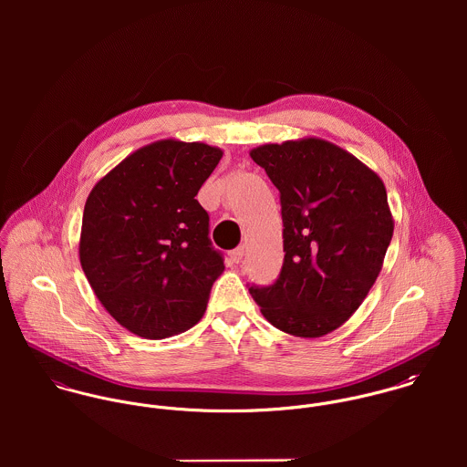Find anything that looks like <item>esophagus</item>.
Masks as SVG:
<instances>
[{"mask_svg": "<svg viewBox=\"0 0 467 467\" xmlns=\"http://www.w3.org/2000/svg\"><path fill=\"white\" fill-rule=\"evenodd\" d=\"M243 257H244V248H243V246H237L235 250L230 252V259H232V263H235V265H239V263L243 261Z\"/></svg>", "mask_w": 467, "mask_h": 467, "instance_id": "esophagus-1", "label": "esophagus"}]
</instances>
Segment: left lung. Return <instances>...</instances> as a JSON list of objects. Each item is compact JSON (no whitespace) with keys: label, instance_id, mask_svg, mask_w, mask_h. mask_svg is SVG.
I'll return each mask as SVG.
<instances>
[{"label":"left lung","instance_id":"1","mask_svg":"<svg viewBox=\"0 0 467 467\" xmlns=\"http://www.w3.org/2000/svg\"><path fill=\"white\" fill-rule=\"evenodd\" d=\"M280 192L284 265L269 287H250L267 322L320 337L343 326L374 285L394 235L383 180L317 136L250 150Z\"/></svg>","mask_w":467,"mask_h":467}]
</instances>
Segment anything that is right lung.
<instances>
[{"instance_id":"right-lung-1","label":"right lung","mask_w":467,"mask_h":467,"mask_svg":"<svg viewBox=\"0 0 467 467\" xmlns=\"http://www.w3.org/2000/svg\"><path fill=\"white\" fill-rule=\"evenodd\" d=\"M219 147L176 138L136 149L91 189L78 259L104 309L128 331L161 339L194 327L224 271L196 196Z\"/></svg>"}]
</instances>
